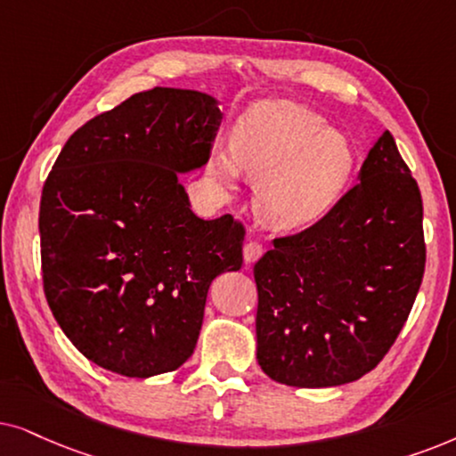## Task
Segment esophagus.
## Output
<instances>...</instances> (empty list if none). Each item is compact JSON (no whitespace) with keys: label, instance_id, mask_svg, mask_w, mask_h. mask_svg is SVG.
<instances>
[{"label":"esophagus","instance_id":"1","mask_svg":"<svg viewBox=\"0 0 456 456\" xmlns=\"http://www.w3.org/2000/svg\"><path fill=\"white\" fill-rule=\"evenodd\" d=\"M263 254H265V248H263V244H258V241H248V244L244 246L246 263H254V260H258Z\"/></svg>","mask_w":456,"mask_h":456}]
</instances>
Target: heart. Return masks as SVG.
Listing matches in <instances>:
<instances>
[{
    "instance_id": "heart-1",
    "label": "heart",
    "mask_w": 456,
    "mask_h": 456,
    "mask_svg": "<svg viewBox=\"0 0 456 456\" xmlns=\"http://www.w3.org/2000/svg\"><path fill=\"white\" fill-rule=\"evenodd\" d=\"M208 168L224 190H233L241 173L256 181L258 216L291 232L321 221L339 202L356 173V150L311 108L269 100L235 120L232 143L212 148Z\"/></svg>"
}]
</instances>
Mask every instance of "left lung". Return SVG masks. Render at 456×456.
<instances>
[{
    "label": "left lung",
    "mask_w": 456,
    "mask_h": 456,
    "mask_svg": "<svg viewBox=\"0 0 456 456\" xmlns=\"http://www.w3.org/2000/svg\"><path fill=\"white\" fill-rule=\"evenodd\" d=\"M359 179L321 221L275 238L254 265L256 359L279 384L356 381L409 319L426 271L423 202L390 131Z\"/></svg>",
    "instance_id": "1"
}]
</instances>
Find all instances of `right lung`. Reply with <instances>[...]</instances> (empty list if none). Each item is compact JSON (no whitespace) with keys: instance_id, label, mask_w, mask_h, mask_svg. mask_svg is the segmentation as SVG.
Returning a JSON list of instances; mask_svg holds the SVG:
<instances>
[{"instance_id":"add662e5","label":"right lung","mask_w":456,"mask_h":456,"mask_svg":"<svg viewBox=\"0 0 456 456\" xmlns=\"http://www.w3.org/2000/svg\"><path fill=\"white\" fill-rule=\"evenodd\" d=\"M221 118L200 91H142L72 133L47 175L45 298L97 367L142 379L179 369L212 279L241 269L244 224L193 215L179 181L208 162Z\"/></svg>"}]
</instances>
